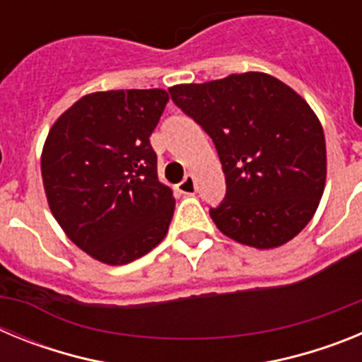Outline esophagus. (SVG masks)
Returning a JSON list of instances; mask_svg holds the SVG:
<instances>
[{
  "mask_svg": "<svg viewBox=\"0 0 362 362\" xmlns=\"http://www.w3.org/2000/svg\"><path fill=\"white\" fill-rule=\"evenodd\" d=\"M177 190L181 192V194H194V192H196V179H194V175L188 174L187 177L177 185Z\"/></svg>",
  "mask_w": 362,
  "mask_h": 362,
  "instance_id": "34e87169",
  "label": "esophagus"
}]
</instances>
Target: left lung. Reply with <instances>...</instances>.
<instances>
[{"label": "left lung", "instance_id": "1", "mask_svg": "<svg viewBox=\"0 0 362 362\" xmlns=\"http://www.w3.org/2000/svg\"><path fill=\"white\" fill-rule=\"evenodd\" d=\"M212 137L226 196L210 217L226 238L277 248L305 228L326 181L321 121L293 88L263 72L168 88Z\"/></svg>", "mask_w": 362, "mask_h": 362}]
</instances>
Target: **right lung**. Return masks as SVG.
<instances>
[{
    "label": "right lung",
    "instance_id": "add662e5",
    "mask_svg": "<svg viewBox=\"0 0 362 362\" xmlns=\"http://www.w3.org/2000/svg\"><path fill=\"white\" fill-rule=\"evenodd\" d=\"M168 103L163 88L86 94L52 124L41 175L66 238L105 264H127L163 241L174 216L150 136Z\"/></svg>",
    "mask_w": 362,
    "mask_h": 362
}]
</instances>
